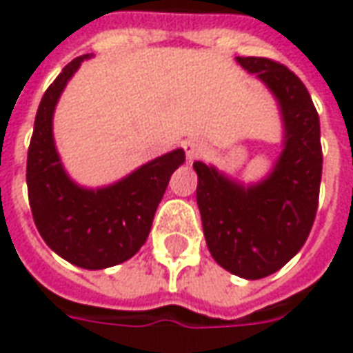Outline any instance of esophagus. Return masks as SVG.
<instances>
[{
  "label": "esophagus",
  "mask_w": 353,
  "mask_h": 353,
  "mask_svg": "<svg viewBox=\"0 0 353 353\" xmlns=\"http://www.w3.org/2000/svg\"><path fill=\"white\" fill-rule=\"evenodd\" d=\"M204 151V145L199 139H189L185 141V152H187V162H193L194 159H199Z\"/></svg>",
  "instance_id": "1"
}]
</instances>
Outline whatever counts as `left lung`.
Returning a JSON list of instances; mask_svg holds the SVG:
<instances>
[{"label":"left lung","mask_w":353,"mask_h":353,"mask_svg":"<svg viewBox=\"0 0 353 353\" xmlns=\"http://www.w3.org/2000/svg\"><path fill=\"white\" fill-rule=\"evenodd\" d=\"M268 85L283 120V151L270 174L245 185L194 162L196 204L212 258L243 279L279 271L304 246L314 225L323 154L319 117L302 80L265 57H236Z\"/></svg>","instance_id":"8db88e82"}]
</instances>
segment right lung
I'll use <instances>...</instances> for the list:
<instances>
[{"label":"right lung","instance_id":"add662e5","mask_svg":"<svg viewBox=\"0 0 353 353\" xmlns=\"http://www.w3.org/2000/svg\"><path fill=\"white\" fill-rule=\"evenodd\" d=\"M63 68L38 107L26 162V185L34 223L46 245L83 270H105L139 252L170 176L185 162L183 149L143 164L117 183L83 187L66 174L53 137V114L61 93L85 59Z\"/></svg>","mask_w":353,"mask_h":353}]
</instances>
